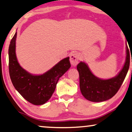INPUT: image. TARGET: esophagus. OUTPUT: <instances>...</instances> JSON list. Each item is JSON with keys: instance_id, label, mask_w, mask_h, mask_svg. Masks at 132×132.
<instances>
[{"instance_id": "34e87169", "label": "esophagus", "mask_w": 132, "mask_h": 132, "mask_svg": "<svg viewBox=\"0 0 132 132\" xmlns=\"http://www.w3.org/2000/svg\"><path fill=\"white\" fill-rule=\"evenodd\" d=\"M79 59H80V57H79V55L77 53H73L70 55V61L72 65H76L78 64Z\"/></svg>"}]
</instances>
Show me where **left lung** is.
I'll use <instances>...</instances> for the list:
<instances>
[{"label":"left lung","instance_id":"obj_1","mask_svg":"<svg viewBox=\"0 0 132 132\" xmlns=\"http://www.w3.org/2000/svg\"><path fill=\"white\" fill-rule=\"evenodd\" d=\"M130 65V52L126 45V62L118 75L114 77L103 80L95 76L87 64L80 62L77 65L79 73L80 89L86 100L93 102L108 100L114 96L120 89L127 75Z\"/></svg>","mask_w":132,"mask_h":132}]
</instances>
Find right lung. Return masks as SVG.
Listing matches in <instances>:
<instances>
[{
	"instance_id": "1",
	"label": "right lung",
	"mask_w": 132,
	"mask_h": 132,
	"mask_svg": "<svg viewBox=\"0 0 132 132\" xmlns=\"http://www.w3.org/2000/svg\"><path fill=\"white\" fill-rule=\"evenodd\" d=\"M17 32L9 47V72L15 89L30 103L41 105L47 102L55 91L59 79L71 67L70 57L59 61L41 75H33L20 65L15 54Z\"/></svg>"
}]
</instances>
